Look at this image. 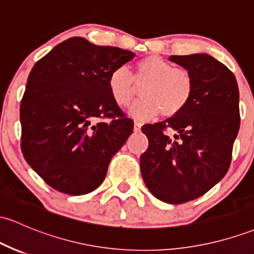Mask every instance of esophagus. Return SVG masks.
Listing matches in <instances>:
<instances>
[{
	"label": "esophagus",
	"instance_id": "esophagus-1",
	"mask_svg": "<svg viewBox=\"0 0 254 254\" xmlns=\"http://www.w3.org/2000/svg\"><path fill=\"white\" fill-rule=\"evenodd\" d=\"M141 127H142L141 123L135 122V123H133V131L138 132V131H140V130H141Z\"/></svg>",
	"mask_w": 254,
	"mask_h": 254
}]
</instances>
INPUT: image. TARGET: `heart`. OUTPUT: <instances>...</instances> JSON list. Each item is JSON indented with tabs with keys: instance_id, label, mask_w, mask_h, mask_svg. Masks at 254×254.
I'll return each mask as SVG.
<instances>
[{
	"instance_id": "1",
	"label": "heart",
	"mask_w": 254,
	"mask_h": 254,
	"mask_svg": "<svg viewBox=\"0 0 254 254\" xmlns=\"http://www.w3.org/2000/svg\"><path fill=\"white\" fill-rule=\"evenodd\" d=\"M138 88H142L143 99L132 107V117L149 119L160 113L164 118H171L190 102L194 78L187 68L174 67L170 61L159 55H148L138 60L131 76L124 67H119L108 78L111 96L121 108L132 104L138 96Z\"/></svg>"
}]
</instances>
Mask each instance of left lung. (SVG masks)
Returning a JSON list of instances; mask_svg holds the SVG:
<instances>
[{"label":"left lung","mask_w":254,"mask_h":254,"mask_svg":"<svg viewBox=\"0 0 254 254\" xmlns=\"http://www.w3.org/2000/svg\"><path fill=\"white\" fill-rule=\"evenodd\" d=\"M193 74L188 106L165 122L146 124L148 148L141 155L147 188L168 204L197 199L225 176L240 127L239 88L233 72L208 54L172 55Z\"/></svg>","instance_id":"obj_1"}]
</instances>
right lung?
Masks as SVG:
<instances>
[{"label":"right lung","mask_w":254,"mask_h":254,"mask_svg":"<svg viewBox=\"0 0 254 254\" xmlns=\"http://www.w3.org/2000/svg\"><path fill=\"white\" fill-rule=\"evenodd\" d=\"M135 54L71 37L35 64L20 105L21 150L47 185L68 195L104 182L111 159L133 130L108 78Z\"/></svg>","instance_id":"obj_1"}]
</instances>
